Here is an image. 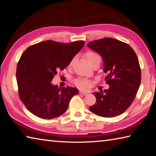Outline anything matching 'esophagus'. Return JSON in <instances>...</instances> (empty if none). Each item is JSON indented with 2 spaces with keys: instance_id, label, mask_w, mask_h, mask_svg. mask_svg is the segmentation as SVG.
I'll use <instances>...</instances> for the list:
<instances>
[{
  "instance_id": "esophagus-1",
  "label": "esophagus",
  "mask_w": 156,
  "mask_h": 156,
  "mask_svg": "<svg viewBox=\"0 0 156 156\" xmlns=\"http://www.w3.org/2000/svg\"><path fill=\"white\" fill-rule=\"evenodd\" d=\"M79 94L84 95V96H86V95H87V94H88V93H87V92L83 91H79Z\"/></svg>"
}]
</instances>
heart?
I'll return each instance as SVG.
<instances>
[{
	"instance_id": "b5f03b06",
	"label": "heart",
	"mask_w": 156,
	"mask_h": 156,
	"mask_svg": "<svg viewBox=\"0 0 156 156\" xmlns=\"http://www.w3.org/2000/svg\"><path fill=\"white\" fill-rule=\"evenodd\" d=\"M86 58L89 63L91 65H93L94 63L98 61L100 62V57L98 55V54L93 52H89L87 53L86 55ZM75 60V58H73L71 62H69V66H71L73 65V63ZM74 83L77 85V87H80L81 89H87L90 87L91 85V82L90 80H89L85 78H77L75 79Z\"/></svg>"
}]
</instances>
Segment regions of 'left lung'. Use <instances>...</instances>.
I'll return each mask as SVG.
<instances>
[{"instance_id":"8db88e82","label":"left lung","mask_w":156,"mask_h":156,"mask_svg":"<svg viewBox=\"0 0 156 156\" xmlns=\"http://www.w3.org/2000/svg\"><path fill=\"white\" fill-rule=\"evenodd\" d=\"M87 46L104 60L108 90L95 92L96 102L89 109L98 116L115 117L127 110L140 86L141 73L136 53L129 44L110 37L92 41Z\"/></svg>"}]
</instances>
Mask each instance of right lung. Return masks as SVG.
<instances>
[{
  "mask_svg": "<svg viewBox=\"0 0 156 156\" xmlns=\"http://www.w3.org/2000/svg\"><path fill=\"white\" fill-rule=\"evenodd\" d=\"M84 44L82 40L69 44L46 40L30 46L22 54L16 71L18 94L30 112L50 119L66 112L71 98L79 91L68 86L60 88L51 81Z\"/></svg>",
  "mask_w": 156,
  "mask_h": 156,
  "instance_id": "obj_1",
  "label": "right lung"
}]
</instances>
